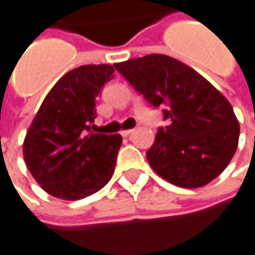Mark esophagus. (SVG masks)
<instances>
[{
    "label": "esophagus",
    "instance_id": "obj_1",
    "mask_svg": "<svg viewBox=\"0 0 255 255\" xmlns=\"http://www.w3.org/2000/svg\"><path fill=\"white\" fill-rule=\"evenodd\" d=\"M133 129H124V131H122V135L123 136H128V135H131Z\"/></svg>",
    "mask_w": 255,
    "mask_h": 255
}]
</instances>
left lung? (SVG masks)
I'll return each instance as SVG.
<instances>
[{
    "label": "left lung",
    "instance_id": "left-lung-1",
    "mask_svg": "<svg viewBox=\"0 0 255 255\" xmlns=\"http://www.w3.org/2000/svg\"><path fill=\"white\" fill-rule=\"evenodd\" d=\"M153 106H165L146 158L166 182L183 188L206 186L228 166L239 142L232 106L202 75L176 58L149 54L115 64Z\"/></svg>",
    "mask_w": 255,
    "mask_h": 255
}]
</instances>
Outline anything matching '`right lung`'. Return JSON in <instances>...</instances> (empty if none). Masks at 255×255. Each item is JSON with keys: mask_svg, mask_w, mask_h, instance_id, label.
Here are the masks:
<instances>
[{"mask_svg": "<svg viewBox=\"0 0 255 255\" xmlns=\"http://www.w3.org/2000/svg\"><path fill=\"white\" fill-rule=\"evenodd\" d=\"M115 68L82 65L47 93L23 142L25 165L47 194L78 201L100 191L115 172L120 133H93L95 100Z\"/></svg>", "mask_w": 255, "mask_h": 255, "instance_id": "obj_1", "label": "right lung"}]
</instances>
